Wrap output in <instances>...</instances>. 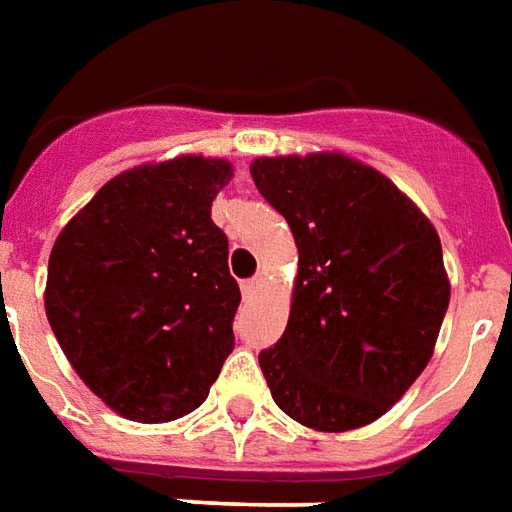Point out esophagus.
Instances as JSON below:
<instances>
[{
	"label": "esophagus",
	"mask_w": 512,
	"mask_h": 512,
	"mask_svg": "<svg viewBox=\"0 0 512 512\" xmlns=\"http://www.w3.org/2000/svg\"><path fill=\"white\" fill-rule=\"evenodd\" d=\"M266 288V279L255 277V279H246L244 285H241V293H244V299H255L260 290Z\"/></svg>",
	"instance_id": "34e87169"
}]
</instances>
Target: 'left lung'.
<instances>
[{
    "mask_svg": "<svg viewBox=\"0 0 512 512\" xmlns=\"http://www.w3.org/2000/svg\"><path fill=\"white\" fill-rule=\"evenodd\" d=\"M252 180L299 249L290 318L260 354L271 397L318 433L384 417L428 367L450 304L436 227L365 161L260 156Z\"/></svg>",
    "mask_w": 512,
    "mask_h": 512,
    "instance_id": "left-lung-1",
    "label": "left lung"
}]
</instances>
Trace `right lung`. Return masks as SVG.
<instances>
[{
    "label": "right lung",
    "mask_w": 512,
    "mask_h": 512,
    "mask_svg": "<svg viewBox=\"0 0 512 512\" xmlns=\"http://www.w3.org/2000/svg\"><path fill=\"white\" fill-rule=\"evenodd\" d=\"M227 158L180 153L120 172L62 227L46 318L90 392L131 422H172L205 403L233 351L241 301L216 194Z\"/></svg>",
    "instance_id": "1"
}]
</instances>
